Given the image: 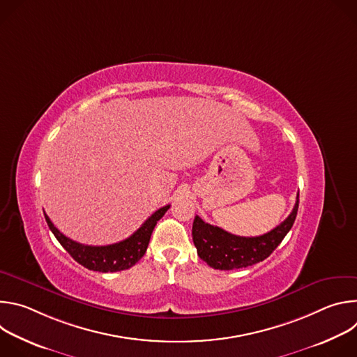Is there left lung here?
I'll return each instance as SVG.
<instances>
[{"mask_svg":"<svg viewBox=\"0 0 357 357\" xmlns=\"http://www.w3.org/2000/svg\"><path fill=\"white\" fill-rule=\"evenodd\" d=\"M299 205V195L289 216L271 231L256 236H234L218 226L195 218L192 226L193 244L197 256L215 270H236L257 264L266 260L291 230Z\"/></svg>","mask_w":357,"mask_h":357,"instance_id":"obj_1","label":"left lung"}]
</instances>
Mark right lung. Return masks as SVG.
I'll return each mask as SVG.
<instances>
[{
    "label": "right lung",
    "mask_w": 357,
    "mask_h": 357,
    "mask_svg": "<svg viewBox=\"0 0 357 357\" xmlns=\"http://www.w3.org/2000/svg\"><path fill=\"white\" fill-rule=\"evenodd\" d=\"M169 209V205L158 209L154 215H151L142 226L131 234L128 238L109 244V245H84L80 243H76L62 234L50 219L45 213L46 223L58 238V241L62 244V247L70 254V256L83 267L100 271V273H116L128 270L135 263L141 260V257L145 254L152 230H154L157 222L165 215V212Z\"/></svg>",
    "instance_id": "obj_1"
}]
</instances>
